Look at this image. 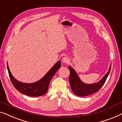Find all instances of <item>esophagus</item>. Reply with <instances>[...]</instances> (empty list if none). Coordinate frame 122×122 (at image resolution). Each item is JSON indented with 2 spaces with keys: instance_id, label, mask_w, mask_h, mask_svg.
<instances>
[{
  "instance_id": "1",
  "label": "esophagus",
  "mask_w": 122,
  "mask_h": 122,
  "mask_svg": "<svg viewBox=\"0 0 122 122\" xmlns=\"http://www.w3.org/2000/svg\"><path fill=\"white\" fill-rule=\"evenodd\" d=\"M62 62L63 63H67L69 62V59H68V57H63L62 59Z\"/></svg>"
}]
</instances>
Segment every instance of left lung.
<instances>
[{
    "mask_svg": "<svg viewBox=\"0 0 122 122\" xmlns=\"http://www.w3.org/2000/svg\"><path fill=\"white\" fill-rule=\"evenodd\" d=\"M111 68V65L107 73L98 82L94 83H86L79 77L76 71L71 66H68L70 70L69 82L71 90L75 95L80 97H85L97 92L104 85L108 76Z\"/></svg>",
    "mask_w": 122,
    "mask_h": 122,
    "instance_id": "8db88e82",
    "label": "left lung"
}]
</instances>
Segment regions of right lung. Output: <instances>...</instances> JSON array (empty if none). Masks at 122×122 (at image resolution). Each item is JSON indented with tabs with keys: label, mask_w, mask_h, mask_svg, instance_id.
<instances>
[{
	"label": "right lung",
	"mask_w": 122,
	"mask_h": 122,
	"mask_svg": "<svg viewBox=\"0 0 122 122\" xmlns=\"http://www.w3.org/2000/svg\"><path fill=\"white\" fill-rule=\"evenodd\" d=\"M61 61L56 62L54 66L40 80L33 83H24L14 77L10 72L7 63V68L13 85L20 93L31 97H39L44 95L48 90L50 82L56 71L60 68Z\"/></svg>",
	"instance_id": "add662e5"
}]
</instances>
